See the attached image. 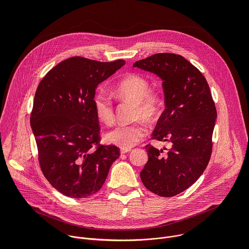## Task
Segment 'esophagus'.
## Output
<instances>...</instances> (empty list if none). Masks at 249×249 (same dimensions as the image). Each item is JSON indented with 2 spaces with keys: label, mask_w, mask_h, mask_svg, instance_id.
Segmentation results:
<instances>
[{
  "label": "esophagus",
  "mask_w": 249,
  "mask_h": 249,
  "mask_svg": "<svg viewBox=\"0 0 249 249\" xmlns=\"http://www.w3.org/2000/svg\"><path fill=\"white\" fill-rule=\"evenodd\" d=\"M131 150H132V149H121V151H120V152H121V154H122V155H124V154L129 153Z\"/></svg>",
  "instance_id": "esophagus-1"
}]
</instances>
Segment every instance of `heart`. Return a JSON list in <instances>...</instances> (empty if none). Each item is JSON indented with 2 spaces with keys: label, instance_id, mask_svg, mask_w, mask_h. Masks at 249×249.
Returning <instances> with one entry per match:
<instances>
[{
  "label": "heart",
  "instance_id": "b5f03b06",
  "mask_svg": "<svg viewBox=\"0 0 249 249\" xmlns=\"http://www.w3.org/2000/svg\"><path fill=\"white\" fill-rule=\"evenodd\" d=\"M115 93L136 102L135 118H145L155 121L161 108V99L158 91L150 89L149 81L142 75L129 74L115 87ZM93 106L97 118L103 123L110 124L114 120V107L110 97L104 91H98L93 96ZM147 135V128L140 121L132 124H118L105 134L110 144L122 149H130L137 145Z\"/></svg>",
  "mask_w": 249,
  "mask_h": 249
}]
</instances>
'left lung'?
<instances>
[{"label": "left lung", "instance_id": "8db88e82", "mask_svg": "<svg viewBox=\"0 0 249 249\" xmlns=\"http://www.w3.org/2000/svg\"><path fill=\"white\" fill-rule=\"evenodd\" d=\"M133 67L162 80L165 109L152 139L171 144L166 153L146 146L149 160L140 173L141 179L151 192L172 197L190 187L209 163L217 118L215 102L205 77L181 55L158 53Z\"/></svg>", "mask_w": 249, "mask_h": 249}]
</instances>
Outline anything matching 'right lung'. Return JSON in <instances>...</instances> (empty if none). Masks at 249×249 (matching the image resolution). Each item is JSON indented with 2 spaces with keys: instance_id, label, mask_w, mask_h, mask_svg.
<instances>
[{
  "instance_id": "right-lung-1",
  "label": "right lung",
  "mask_w": 249,
  "mask_h": 249,
  "mask_svg": "<svg viewBox=\"0 0 249 249\" xmlns=\"http://www.w3.org/2000/svg\"><path fill=\"white\" fill-rule=\"evenodd\" d=\"M125 65L71 57L39 83L30 114L41 171L49 183L71 198H86L103 185L120 156L114 145H100L93 96L98 84Z\"/></svg>"
}]
</instances>
